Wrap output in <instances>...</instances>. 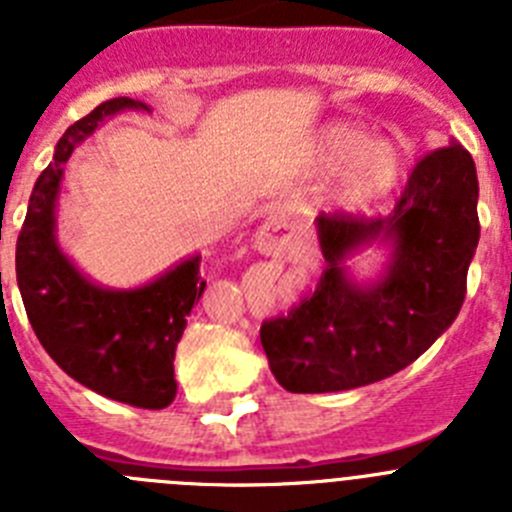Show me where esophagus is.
<instances>
[{
  "instance_id": "obj_1",
  "label": "esophagus",
  "mask_w": 512,
  "mask_h": 512,
  "mask_svg": "<svg viewBox=\"0 0 512 512\" xmlns=\"http://www.w3.org/2000/svg\"><path fill=\"white\" fill-rule=\"evenodd\" d=\"M297 238H300V228L292 220V212L287 207H277L256 233V248L266 256H279V253L295 246Z\"/></svg>"
}]
</instances>
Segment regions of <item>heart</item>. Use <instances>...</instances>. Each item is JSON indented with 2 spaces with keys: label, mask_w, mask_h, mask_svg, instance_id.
Here are the masks:
<instances>
[{
  "label": "heart",
  "mask_w": 512,
  "mask_h": 512,
  "mask_svg": "<svg viewBox=\"0 0 512 512\" xmlns=\"http://www.w3.org/2000/svg\"><path fill=\"white\" fill-rule=\"evenodd\" d=\"M318 166L328 174L341 171L338 194L351 207L382 197L400 174V153L392 143L374 140L372 133L351 122L323 130L318 140Z\"/></svg>",
  "instance_id": "obj_1"
}]
</instances>
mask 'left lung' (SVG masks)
Instances as JSON below:
<instances>
[{
  "instance_id": "8db88e82",
  "label": "left lung",
  "mask_w": 512,
  "mask_h": 512,
  "mask_svg": "<svg viewBox=\"0 0 512 512\" xmlns=\"http://www.w3.org/2000/svg\"><path fill=\"white\" fill-rule=\"evenodd\" d=\"M477 169L459 143L425 153L387 215L320 212L325 269L315 292L261 323L271 374L287 392H341L392 377L454 323L479 241ZM379 234L396 241L374 288L345 279L342 259Z\"/></svg>"
}]
</instances>
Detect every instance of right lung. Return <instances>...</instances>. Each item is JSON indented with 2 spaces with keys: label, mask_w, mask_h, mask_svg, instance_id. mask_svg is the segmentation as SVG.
Here are the masks:
<instances>
[{
  "label": "right lung",
  "mask_w": 512,
  "mask_h": 512,
  "mask_svg": "<svg viewBox=\"0 0 512 512\" xmlns=\"http://www.w3.org/2000/svg\"><path fill=\"white\" fill-rule=\"evenodd\" d=\"M130 107L148 110L130 97L107 99L58 140L17 235V284L35 336L63 372L110 400L161 410L176 397V343L205 292L202 256H192L146 287L115 292L81 277L53 235L66 161L99 122Z\"/></svg>",
  "instance_id": "obj_1"
}]
</instances>
